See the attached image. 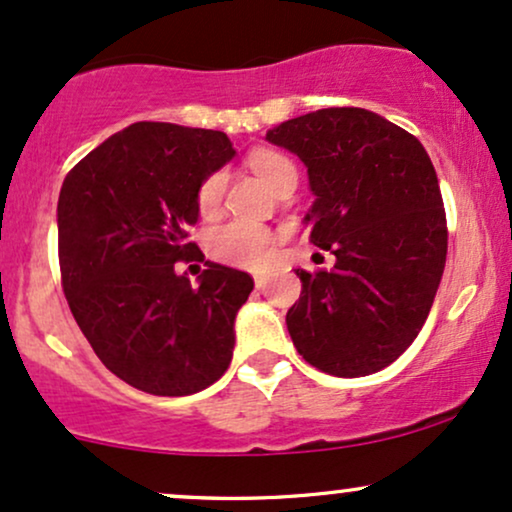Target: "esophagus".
Returning a JSON list of instances; mask_svg holds the SVG:
<instances>
[{
    "instance_id": "34e87169",
    "label": "esophagus",
    "mask_w": 512,
    "mask_h": 512,
    "mask_svg": "<svg viewBox=\"0 0 512 512\" xmlns=\"http://www.w3.org/2000/svg\"><path fill=\"white\" fill-rule=\"evenodd\" d=\"M266 282H268V275H266V273H256V275H254L256 290H263V287H266Z\"/></svg>"
}]
</instances>
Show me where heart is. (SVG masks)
Returning a JSON list of instances; mask_svg holds the SVG:
<instances>
[{
  "label": "heart",
  "instance_id": "1",
  "mask_svg": "<svg viewBox=\"0 0 512 512\" xmlns=\"http://www.w3.org/2000/svg\"><path fill=\"white\" fill-rule=\"evenodd\" d=\"M249 167L258 177L266 182L270 189H278L280 184H285L287 179H297V170H294L292 160L278 153V150H254L249 155ZM227 186V174L225 172H213L206 182L201 184L196 196L198 213L203 218H215L222 208V196H225ZM273 249H275V234L268 230L266 225H258V222H246V220H232L227 225L218 227V230L210 232L208 237V254L215 261L225 263V266L234 268H246V270H258L266 268L273 261Z\"/></svg>",
  "mask_w": 512,
  "mask_h": 512
}]
</instances>
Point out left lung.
I'll use <instances>...</instances> for the list:
<instances>
[{
    "instance_id": "8db88e82",
    "label": "left lung",
    "mask_w": 512,
    "mask_h": 512,
    "mask_svg": "<svg viewBox=\"0 0 512 512\" xmlns=\"http://www.w3.org/2000/svg\"><path fill=\"white\" fill-rule=\"evenodd\" d=\"M266 141L304 162L309 239L335 256L330 270H297L302 297L285 318L294 347L326 374H376L417 338L446 268L434 165L417 138L362 107L287 119Z\"/></svg>"
}]
</instances>
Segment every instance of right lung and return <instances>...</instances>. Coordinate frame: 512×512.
Listing matches in <instances>:
<instances>
[{
    "label": "right lung",
    "instance_id": "add662e5",
    "mask_svg": "<svg viewBox=\"0 0 512 512\" xmlns=\"http://www.w3.org/2000/svg\"><path fill=\"white\" fill-rule=\"evenodd\" d=\"M237 150L222 131L136 122L66 174L57 203L66 302L100 362L143 393L191 395L225 374L254 290L220 263L191 285L196 196Z\"/></svg>",
    "mask_w": 512,
    "mask_h": 512
}]
</instances>
